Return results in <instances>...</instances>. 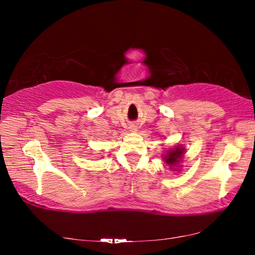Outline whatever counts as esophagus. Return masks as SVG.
Returning a JSON list of instances; mask_svg holds the SVG:
<instances>
[{"label": "esophagus", "instance_id": "34e87169", "mask_svg": "<svg viewBox=\"0 0 255 255\" xmlns=\"http://www.w3.org/2000/svg\"><path fill=\"white\" fill-rule=\"evenodd\" d=\"M130 129H131V130H136V126H131Z\"/></svg>", "mask_w": 255, "mask_h": 255}]
</instances>
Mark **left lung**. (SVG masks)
Instances as JSON below:
<instances>
[{
  "label": "left lung",
  "mask_w": 255,
  "mask_h": 255,
  "mask_svg": "<svg viewBox=\"0 0 255 255\" xmlns=\"http://www.w3.org/2000/svg\"><path fill=\"white\" fill-rule=\"evenodd\" d=\"M184 153V148L182 147H176L174 149H171L169 153H167L165 156H164V159H165V162L169 164V165L173 166L174 164L178 163L179 158H181Z\"/></svg>",
  "instance_id": "1"
}]
</instances>
